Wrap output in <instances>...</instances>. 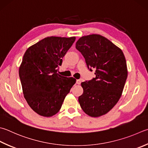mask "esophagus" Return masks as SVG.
Returning <instances> with one entry per match:
<instances>
[{
    "label": "esophagus",
    "instance_id": "34e87169",
    "mask_svg": "<svg viewBox=\"0 0 148 148\" xmlns=\"http://www.w3.org/2000/svg\"><path fill=\"white\" fill-rule=\"evenodd\" d=\"M80 83H81V80H80L77 79L76 80V84H80Z\"/></svg>",
    "mask_w": 148,
    "mask_h": 148
}]
</instances>
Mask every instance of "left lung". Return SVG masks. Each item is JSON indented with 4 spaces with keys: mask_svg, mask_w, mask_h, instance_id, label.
<instances>
[{
    "mask_svg": "<svg viewBox=\"0 0 148 148\" xmlns=\"http://www.w3.org/2000/svg\"><path fill=\"white\" fill-rule=\"evenodd\" d=\"M77 49L95 78L83 82V93L79 97L80 107L92 117L109 112L122 95L127 77L126 60L122 50L103 36L92 34L80 37Z\"/></svg>",
    "mask_w": 148,
    "mask_h": 148,
    "instance_id": "obj_1",
    "label": "left lung"
}]
</instances>
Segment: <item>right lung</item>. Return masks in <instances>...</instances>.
Here are the masks:
<instances>
[{
  "mask_svg": "<svg viewBox=\"0 0 148 148\" xmlns=\"http://www.w3.org/2000/svg\"><path fill=\"white\" fill-rule=\"evenodd\" d=\"M75 37H48L28 48L19 67L24 97L39 115L49 117L60 110L76 79L57 73Z\"/></svg>",
  "mask_w": 148,
  "mask_h": 148,
  "instance_id": "right-lung-1",
  "label": "right lung"
}]
</instances>
